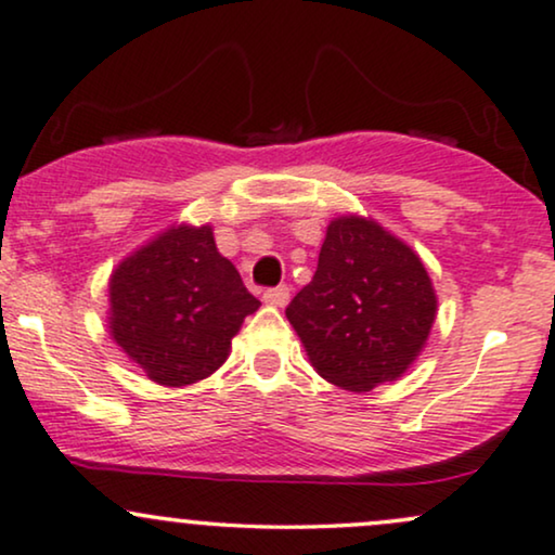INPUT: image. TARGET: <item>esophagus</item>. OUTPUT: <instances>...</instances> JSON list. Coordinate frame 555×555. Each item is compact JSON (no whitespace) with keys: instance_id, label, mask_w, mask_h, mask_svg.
<instances>
[{"instance_id":"esophagus-1","label":"esophagus","mask_w":555,"mask_h":555,"mask_svg":"<svg viewBox=\"0 0 555 555\" xmlns=\"http://www.w3.org/2000/svg\"><path fill=\"white\" fill-rule=\"evenodd\" d=\"M262 298H264L267 306H275V309H283V306H288V300H291V288H288V285H278V288L267 291Z\"/></svg>"}]
</instances>
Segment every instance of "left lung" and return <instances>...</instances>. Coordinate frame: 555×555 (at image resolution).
<instances>
[{
	"mask_svg": "<svg viewBox=\"0 0 555 555\" xmlns=\"http://www.w3.org/2000/svg\"><path fill=\"white\" fill-rule=\"evenodd\" d=\"M309 362L345 391L399 380L427 345L437 293L420 255L373 218L326 225L313 280L285 309Z\"/></svg>",
	"mask_w": 555,
	"mask_h": 555,
	"instance_id": "left-lung-1",
	"label": "left lung"
}]
</instances>
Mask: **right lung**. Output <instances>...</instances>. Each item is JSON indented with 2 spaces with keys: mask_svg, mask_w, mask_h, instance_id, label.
<instances>
[{
  "mask_svg": "<svg viewBox=\"0 0 555 555\" xmlns=\"http://www.w3.org/2000/svg\"><path fill=\"white\" fill-rule=\"evenodd\" d=\"M107 332L159 386L208 378L259 300L216 249L214 225L175 223L120 259L107 283Z\"/></svg>",
  "mask_w": 555,
  "mask_h": 555,
  "instance_id": "right-lung-1",
  "label": "right lung"
}]
</instances>
